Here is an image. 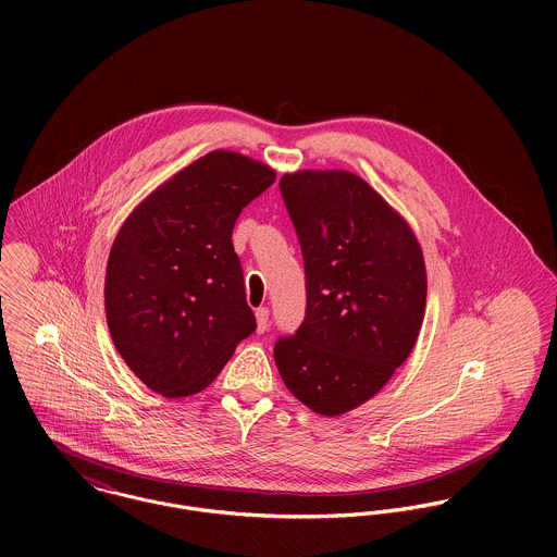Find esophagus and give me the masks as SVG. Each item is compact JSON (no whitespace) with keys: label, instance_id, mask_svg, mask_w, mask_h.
I'll return each mask as SVG.
<instances>
[{"label":"esophagus","instance_id":"esophagus-1","mask_svg":"<svg viewBox=\"0 0 557 557\" xmlns=\"http://www.w3.org/2000/svg\"><path fill=\"white\" fill-rule=\"evenodd\" d=\"M268 309L265 307H259V309H255V319H257V332H265V327H268Z\"/></svg>","mask_w":557,"mask_h":557}]
</instances>
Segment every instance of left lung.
I'll list each match as a JSON object with an SVG mask.
<instances>
[{
    "label": "left lung",
    "instance_id": "1",
    "mask_svg": "<svg viewBox=\"0 0 557 557\" xmlns=\"http://www.w3.org/2000/svg\"><path fill=\"white\" fill-rule=\"evenodd\" d=\"M300 239L307 318L274 345L289 393L321 416L375 397L411 354L426 307L418 239L397 210L343 169L281 177Z\"/></svg>",
    "mask_w": 557,
    "mask_h": 557
}]
</instances>
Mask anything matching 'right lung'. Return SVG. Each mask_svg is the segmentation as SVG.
I'll use <instances>...</instances> for the list:
<instances>
[{
  "instance_id": "right-lung-1",
  "label": "right lung",
  "mask_w": 557,
  "mask_h": 557,
  "mask_svg": "<svg viewBox=\"0 0 557 557\" xmlns=\"http://www.w3.org/2000/svg\"><path fill=\"white\" fill-rule=\"evenodd\" d=\"M274 180L259 160L214 150L162 182L120 227L104 276L107 325L150 391L201 393L255 332L232 234Z\"/></svg>"
}]
</instances>
